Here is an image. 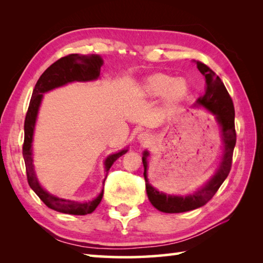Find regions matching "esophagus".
Wrapping results in <instances>:
<instances>
[{"label":"esophagus","instance_id":"obj_1","mask_svg":"<svg viewBox=\"0 0 263 263\" xmlns=\"http://www.w3.org/2000/svg\"><path fill=\"white\" fill-rule=\"evenodd\" d=\"M138 141L142 144H147L150 141V135L147 132H141L140 135H138Z\"/></svg>","mask_w":263,"mask_h":263}]
</instances>
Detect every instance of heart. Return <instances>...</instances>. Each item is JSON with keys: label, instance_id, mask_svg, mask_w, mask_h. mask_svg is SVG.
<instances>
[{"label": "heart", "instance_id": "1", "mask_svg": "<svg viewBox=\"0 0 263 263\" xmlns=\"http://www.w3.org/2000/svg\"><path fill=\"white\" fill-rule=\"evenodd\" d=\"M189 90L187 81L184 78H174L165 73H156L147 78L141 85V93L149 98L165 96L171 103L177 102Z\"/></svg>", "mask_w": 263, "mask_h": 263}]
</instances>
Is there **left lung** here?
Listing matches in <instances>:
<instances>
[{
  "mask_svg": "<svg viewBox=\"0 0 263 263\" xmlns=\"http://www.w3.org/2000/svg\"><path fill=\"white\" fill-rule=\"evenodd\" d=\"M199 71L205 78V91L203 96L197 99L194 107L202 106L206 110L215 116V119L220 127V137L222 141V154L219 165L217 166L215 174L206 181L197 191L187 195H171L164 192H159L149 183L148 171V150L143 152V176L146 181V190L148 199L156 209L166 212V214H177L194 210L204 205L214 197L218 189L226 180L230 174L232 167L233 152L236 143L235 132V110H234L233 100L228 93L226 87L221 79L214 71L208 68L202 62L197 61Z\"/></svg>",
  "mask_w": 263,
  "mask_h": 263,
  "instance_id": "left-lung-1",
  "label": "left lung"
}]
</instances>
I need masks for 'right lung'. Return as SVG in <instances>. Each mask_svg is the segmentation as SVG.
<instances>
[{
  "instance_id": "right-lung-1",
  "label": "right lung",
  "mask_w": 263,
  "mask_h": 263,
  "mask_svg": "<svg viewBox=\"0 0 263 263\" xmlns=\"http://www.w3.org/2000/svg\"><path fill=\"white\" fill-rule=\"evenodd\" d=\"M103 63V59L100 58L99 55L95 54H70L68 57H64L58 60L57 62L53 63L49 68H47L38 79L35 88H33L29 107H28L25 120V141L24 147H22V155H24L26 164L27 180L28 183H29V186L33 190V192L38 195L39 199H41L48 208H51L55 211L62 212V214L80 216L91 214V212L97 208L100 201H102L104 190H102V192L91 201L78 202V201L59 198L57 195H53L47 192L46 190L42 186V184L39 183L36 176L35 168H33L32 164V139L38 110L39 107H41L44 93L51 91L55 88L68 85L70 82H87L97 80L100 77V68H102ZM125 153H127V149H122L119 153L109 155L108 157L105 159L104 165L106 176H107V173L111 165L114 164V161Z\"/></svg>"
}]
</instances>
